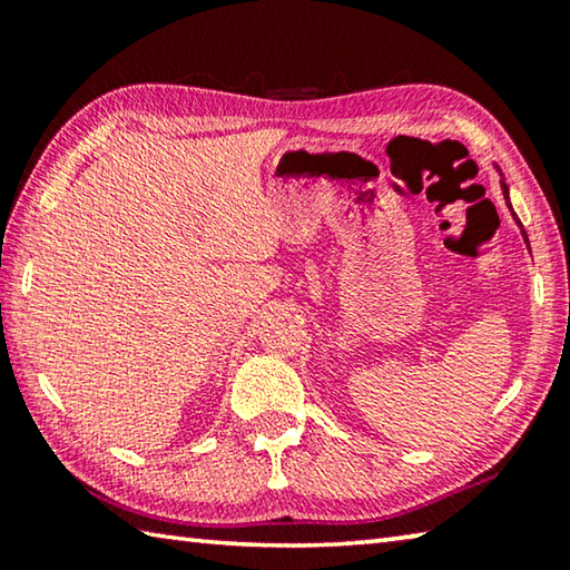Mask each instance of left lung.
<instances>
[{
  "label": "left lung",
  "mask_w": 570,
  "mask_h": 570,
  "mask_svg": "<svg viewBox=\"0 0 570 570\" xmlns=\"http://www.w3.org/2000/svg\"><path fill=\"white\" fill-rule=\"evenodd\" d=\"M500 188H503V196H505V204L510 206V196H508V186H505V180H500ZM510 210H513V206H510ZM518 220V218H515ZM518 226H520V234H523V238H525V244H528V234L523 230V224H520L518 220Z\"/></svg>",
  "instance_id": "obj_1"
}]
</instances>
